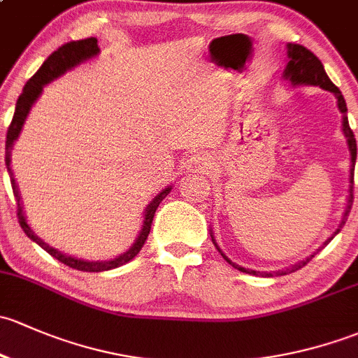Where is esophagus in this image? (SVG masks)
Masks as SVG:
<instances>
[{
    "mask_svg": "<svg viewBox=\"0 0 358 358\" xmlns=\"http://www.w3.org/2000/svg\"><path fill=\"white\" fill-rule=\"evenodd\" d=\"M213 164L210 162V158H206L205 155H193V157L187 158L186 169L187 172H194V174H208L212 171Z\"/></svg>",
    "mask_w": 358,
    "mask_h": 358,
    "instance_id": "obj_1",
    "label": "esophagus"
}]
</instances>
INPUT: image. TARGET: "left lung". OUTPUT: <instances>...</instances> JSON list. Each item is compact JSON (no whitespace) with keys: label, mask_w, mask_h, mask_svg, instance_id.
I'll return each instance as SVG.
<instances>
[{"label":"left lung","mask_w":358,"mask_h":358,"mask_svg":"<svg viewBox=\"0 0 358 358\" xmlns=\"http://www.w3.org/2000/svg\"><path fill=\"white\" fill-rule=\"evenodd\" d=\"M288 58L289 60H288V65H286V69H285V79H288L293 86H301V84H305V86H319V87H322V90L331 91V93H334V96L338 98V108H340V112L343 113V132L346 136V143H348L350 164H352L350 165V194H348V201H346V210L343 213V220H341L340 227L334 231V234L331 236L326 243H324V245H327V243H329L334 236L340 233L341 227L345 226L346 219H348L350 208H352V205H353V172H355V160H357V141H355V136H353V131L350 129L348 117H346V112H348V110H346V103H345L343 94H341V91L338 90L333 83H331V79L327 77L326 70H324V65L320 64L319 58H317L310 50H307L305 46H301V44H291V43L288 44ZM210 236H212V233H210ZM212 241H213V245H215V248L220 252V248L217 246L213 236H212ZM220 255L224 257V260H227V264H231L234 268H238V271L246 272V274L272 278V272H259V271H252V268H245V267H241V265L231 262L222 252H220ZM314 255H310L308 259L298 262V264L291 265V267L286 268V271H278V272H274V274L286 275V274H289V272L298 271V268H301L303 265H307Z\"/></svg>","instance_id":"obj_1"}]
</instances>
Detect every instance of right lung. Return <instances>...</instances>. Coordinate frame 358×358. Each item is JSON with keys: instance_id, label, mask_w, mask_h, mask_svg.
I'll list each match as a JSON object with an SVG mask.
<instances>
[{"instance_id": "1", "label": "right lung", "mask_w": 358, "mask_h": 358, "mask_svg": "<svg viewBox=\"0 0 358 358\" xmlns=\"http://www.w3.org/2000/svg\"><path fill=\"white\" fill-rule=\"evenodd\" d=\"M99 53V48H98V39L96 38H87V39H80V41H70L65 43L64 46L58 48L57 51L50 55L46 58V62L41 65V69L34 73V76L29 79V83L24 86V91L17 99V105H15V113H13V119L12 124H10L8 132H6V145H5V164L6 169H8V174H10V182H12V189H13V196L15 201H17V217H18V224L20 227L24 229V233L32 239V241L38 243L43 250H46L51 257H55L57 260H60L62 264L69 265V267L77 268V271H83V272H103V271H110V268H115L120 267V265L127 264L134 259L136 255L139 253V250L143 248L145 245L146 238H148L150 229H152V222H153V217L155 212H157L158 205L162 203L165 196L171 193L172 187H165L162 193H158L157 196L153 198V201L146 206V212H145V220H143V229L139 233L138 239H136L134 245L127 250V252L119 255L117 259L113 260H106V262H87V260H80V259H73V257L65 255V253L58 252L55 250L53 246H50L48 243H44L41 238L34 234V231L29 227L27 220H25L24 215V210H22V203H20V193H18V187L17 182H15L13 178V172L12 167H10V162H12V146L15 143V139L18 138L22 131V125H24L25 119L29 115V110L31 106L34 105L36 99L39 98V94L43 93V87L46 86L48 83H51L53 79L60 77L62 73H65L67 70L73 69L76 65H79L80 62H86L90 58L96 57Z\"/></svg>"}]
</instances>
